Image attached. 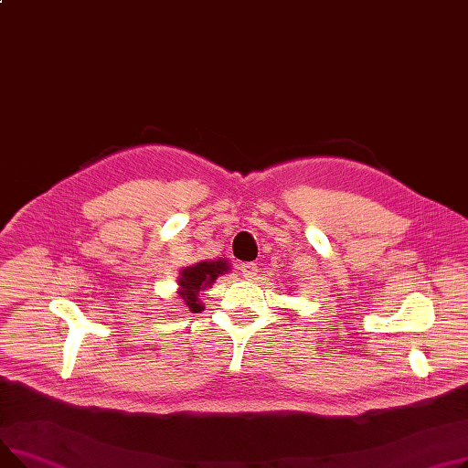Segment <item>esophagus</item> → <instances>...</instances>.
Returning a JSON list of instances; mask_svg holds the SVG:
<instances>
[{"label": "esophagus", "mask_w": 468, "mask_h": 468, "mask_svg": "<svg viewBox=\"0 0 468 468\" xmlns=\"http://www.w3.org/2000/svg\"><path fill=\"white\" fill-rule=\"evenodd\" d=\"M240 275L244 279H254L258 275V265L254 261H247L240 265Z\"/></svg>", "instance_id": "esophagus-1"}]
</instances>
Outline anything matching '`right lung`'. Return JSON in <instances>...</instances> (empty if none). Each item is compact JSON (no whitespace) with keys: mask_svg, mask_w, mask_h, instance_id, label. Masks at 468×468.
I'll list each match as a JSON object with an SVG mask.
<instances>
[{"mask_svg":"<svg viewBox=\"0 0 468 468\" xmlns=\"http://www.w3.org/2000/svg\"><path fill=\"white\" fill-rule=\"evenodd\" d=\"M229 265L224 260L218 261H201L193 267H187L182 271V279L178 281L182 290H180V298L186 302L189 311L199 313L203 311V303L199 302V292L207 290L218 275L228 271Z\"/></svg>","mask_w":468,"mask_h":468,"instance_id":"1","label":"right lung"}]
</instances>
